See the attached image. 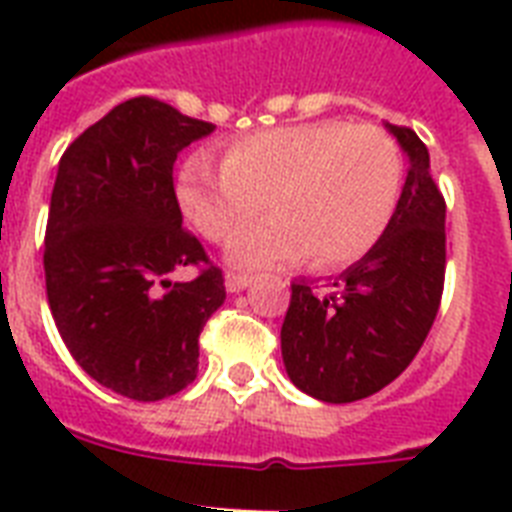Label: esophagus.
Listing matches in <instances>:
<instances>
[{
	"instance_id": "34e87169",
	"label": "esophagus",
	"mask_w": 512,
	"mask_h": 512,
	"mask_svg": "<svg viewBox=\"0 0 512 512\" xmlns=\"http://www.w3.org/2000/svg\"><path fill=\"white\" fill-rule=\"evenodd\" d=\"M249 284H252V279L244 276V273H228V276H225V289L233 292V295H236V292H244Z\"/></svg>"
}]
</instances>
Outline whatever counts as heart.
<instances>
[{"mask_svg": "<svg viewBox=\"0 0 512 512\" xmlns=\"http://www.w3.org/2000/svg\"><path fill=\"white\" fill-rule=\"evenodd\" d=\"M404 185L396 140L372 124L313 122L273 127L233 140L223 164L185 159L177 201L209 241H228L265 207L273 217L228 247L239 268L356 263L388 231Z\"/></svg>", "mask_w": 512, "mask_h": 512, "instance_id": "heart-1", "label": "heart"}]
</instances>
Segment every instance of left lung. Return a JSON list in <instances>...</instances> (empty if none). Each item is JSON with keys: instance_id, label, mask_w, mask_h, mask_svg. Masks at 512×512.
I'll return each instance as SVG.
<instances>
[{"instance_id": "1", "label": "left lung", "mask_w": 512, "mask_h": 512, "mask_svg": "<svg viewBox=\"0 0 512 512\" xmlns=\"http://www.w3.org/2000/svg\"><path fill=\"white\" fill-rule=\"evenodd\" d=\"M409 172L382 239L327 292L292 284L281 327L289 380L327 404H350L412 364L436 321L446 268V204L417 132L385 124Z\"/></svg>"}]
</instances>
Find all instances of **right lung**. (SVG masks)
<instances>
[{
    "label": "right lung",
    "instance_id": "obj_1",
    "mask_svg": "<svg viewBox=\"0 0 512 512\" xmlns=\"http://www.w3.org/2000/svg\"><path fill=\"white\" fill-rule=\"evenodd\" d=\"M215 124L154 98L108 111L60 156L52 188L44 279L60 337L103 388L159 401L199 372V335L223 305L215 265L172 282L185 264H207L183 228L172 167Z\"/></svg>",
    "mask_w": 512,
    "mask_h": 512
}]
</instances>
